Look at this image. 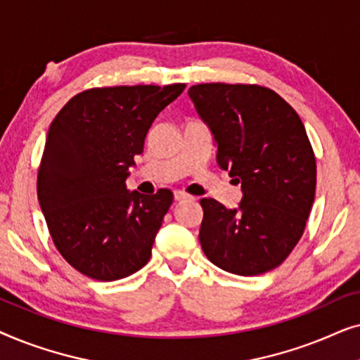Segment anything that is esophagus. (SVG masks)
Here are the masks:
<instances>
[{"mask_svg": "<svg viewBox=\"0 0 360 360\" xmlns=\"http://www.w3.org/2000/svg\"><path fill=\"white\" fill-rule=\"evenodd\" d=\"M174 196H175V201H184V200H188L190 198V195H186L185 191H175L174 193Z\"/></svg>", "mask_w": 360, "mask_h": 360, "instance_id": "esophagus-1", "label": "esophagus"}]
</instances>
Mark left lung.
Segmentation results:
<instances>
[{
  "instance_id": "8db88e82",
  "label": "left lung",
  "mask_w": 360,
  "mask_h": 360,
  "mask_svg": "<svg viewBox=\"0 0 360 360\" xmlns=\"http://www.w3.org/2000/svg\"><path fill=\"white\" fill-rule=\"evenodd\" d=\"M188 95L218 144L216 162L243 188L238 210L200 200L201 249L226 272L274 270L298 244L314 201L316 159L303 122L267 86L200 83Z\"/></svg>"
}]
</instances>
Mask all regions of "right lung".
<instances>
[{
  "mask_svg": "<svg viewBox=\"0 0 360 360\" xmlns=\"http://www.w3.org/2000/svg\"><path fill=\"white\" fill-rule=\"evenodd\" d=\"M185 86L90 88L53 117L37 198L57 250L86 277L112 282L149 262L174 193H131L126 179L152 122Z\"/></svg>",
  "mask_w": 360,
  "mask_h": 360,
  "instance_id": "1",
  "label": "right lung"
}]
</instances>
